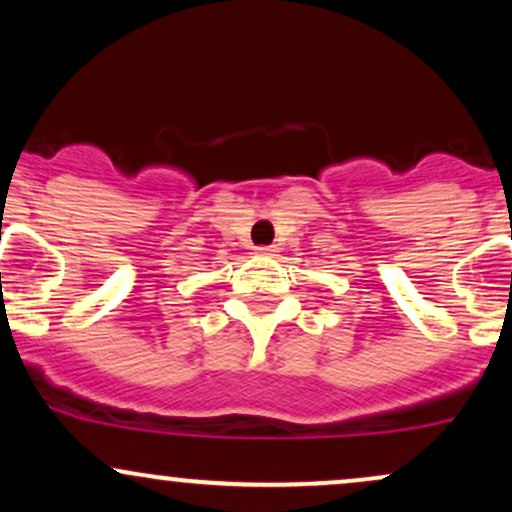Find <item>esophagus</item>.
I'll list each match as a JSON object with an SVG mask.
<instances>
[{"label":"esophagus","instance_id":"1","mask_svg":"<svg viewBox=\"0 0 512 512\" xmlns=\"http://www.w3.org/2000/svg\"><path fill=\"white\" fill-rule=\"evenodd\" d=\"M257 255H260V257H274L276 248H274V245H264V248H257Z\"/></svg>","mask_w":512,"mask_h":512}]
</instances>
